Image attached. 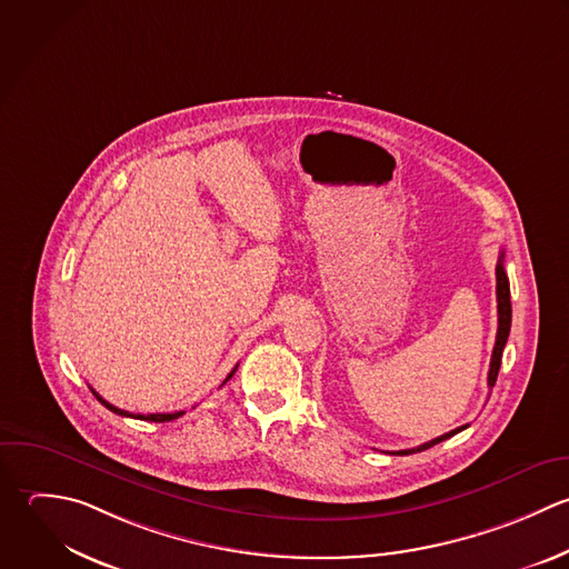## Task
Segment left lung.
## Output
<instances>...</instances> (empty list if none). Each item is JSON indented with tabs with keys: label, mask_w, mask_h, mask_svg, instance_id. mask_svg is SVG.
Returning <instances> with one entry per match:
<instances>
[{
	"label": "left lung",
	"mask_w": 569,
	"mask_h": 569,
	"mask_svg": "<svg viewBox=\"0 0 569 569\" xmlns=\"http://www.w3.org/2000/svg\"><path fill=\"white\" fill-rule=\"evenodd\" d=\"M497 308H499V330H497V343H495V350H492V361H490V372H488V388L492 390L495 383H497V377H499V368H501V357H503V348L508 343V337H510V326H512V301H510V281H508V274H506V268H503V252L499 257V263H497ZM468 426H461L443 437H437L419 448H410V450H399V452H392V455H415V452H423L455 435H459L461 430H466Z\"/></svg>",
	"instance_id": "1"
}]
</instances>
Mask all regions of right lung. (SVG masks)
Returning a JSON list of instances; mask_svg holds the SVG:
<instances>
[{
	"label": "right lung",
	"mask_w": 569,
	"mask_h": 569,
	"mask_svg": "<svg viewBox=\"0 0 569 569\" xmlns=\"http://www.w3.org/2000/svg\"><path fill=\"white\" fill-rule=\"evenodd\" d=\"M232 375H234V370H232V372L228 375V379H230ZM228 379H226V381H228ZM226 381H223V383H226ZM92 395L97 397V401H99L101 406H106V408H108L110 412H114V415H119V417H130V419H141V421H154V423H166V421L179 419V417L183 415V412H172V415H132V412H126V410H119V408H114L112 403H108L106 399H101V397H99V395H97L94 390H92Z\"/></svg>",
	"instance_id": "obj_1"
}]
</instances>
